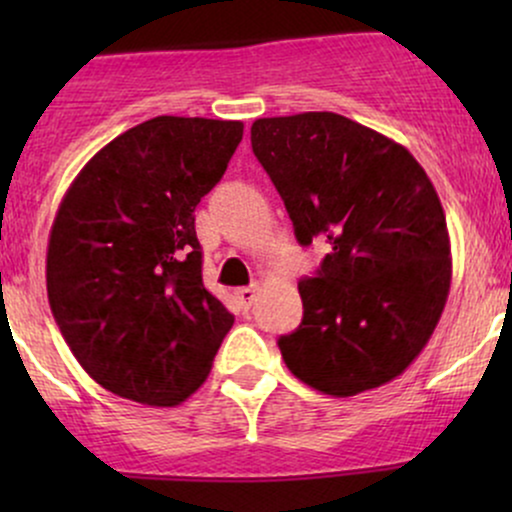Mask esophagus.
Listing matches in <instances>:
<instances>
[{
    "label": "esophagus",
    "mask_w": 512,
    "mask_h": 512,
    "mask_svg": "<svg viewBox=\"0 0 512 512\" xmlns=\"http://www.w3.org/2000/svg\"><path fill=\"white\" fill-rule=\"evenodd\" d=\"M236 298L243 308H250V305L257 301V286H243V289L236 291Z\"/></svg>",
    "instance_id": "1"
}]
</instances>
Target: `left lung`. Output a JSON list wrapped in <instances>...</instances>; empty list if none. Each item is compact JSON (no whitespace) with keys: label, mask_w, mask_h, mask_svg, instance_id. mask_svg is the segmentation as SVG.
Wrapping results in <instances>:
<instances>
[{"label":"left lung","mask_w":512,"mask_h":512,"mask_svg":"<svg viewBox=\"0 0 512 512\" xmlns=\"http://www.w3.org/2000/svg\"><path fill=\"white\" fill-rule=\"evenodd\" d=\"M250 142L298 243L330 245L298 284L303 322L279 339L286 368L332 397L390 383L424 351L450 293L436 187L402 144L337 113L260 117Z\"/></svg>","instance_id":"obj_1"}]
</instances>
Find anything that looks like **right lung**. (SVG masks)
<instances>
[{
    "label": "right lung",
    "mask_w": 512,
    "mask_h": 512,
    "mask_svg": "<svg viewBox=\"0 0 512 512\" xmlns=\"http://www.w3.org/2000/svg\"><path fill=\"white\" fill-rule=\"evenodd\" d=\"M243 122L161 115L81 168L48 240V301L81 368L113 395L175 407L207 380L233 315L202 284L195 209Z\"/></svg>",
    "instance_id": "right-lung-1"
}]
</instances>
